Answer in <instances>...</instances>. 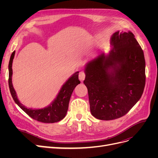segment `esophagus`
Instances as JSON below:
<instances>
[{
    "mask_svg": "<svg viewBox=\"0 0 158 158\" xmlns=\"http://www.w3.org/2000/svg\"><path fill=\"white\" fill-rule=\"evenodd\" d=\"M85 74L84 73V72H80L78 76L79 80L82 82V81L85 79Z\"/></svg>",
    "mask_w": 158,
    "mask_h": 158,
    "instance_id": "34e87169",
    "label": "esophagus"
}]
</instances>
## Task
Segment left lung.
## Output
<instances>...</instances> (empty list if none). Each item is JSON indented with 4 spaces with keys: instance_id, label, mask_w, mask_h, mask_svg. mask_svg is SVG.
I'll list each match as a JSON object with an SVG mask.
<instances>
[{
    "instance_id": "obj_1",
    "label": "left lung",
    "mask_w": 158,
    "mask_h": 158,
    "mask_svg": "<svg viewBox=\"0 0 158 158\" xmlns=\"http://www.w3.org/2000/svg\"><path fill=\"white\" fill-rule=\"evenodd\" d=\"M109 54L101 52L85 66L90 111L99 120L126 114L139 101L146 82L145 59L131 31L114 33Z\"/></svg>"
}]
</instances>
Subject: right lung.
I'll use <instances>...</instances> for the list:
<instances>
[{
	"label": "right lung",
	"instance_id": "1",
	"mask_svg": "<svg viewBox=\"0 0 158 158\" xmlns=\"http://www.w3.org/2000/svg\"><path fill=\"white\" fill-rule=\"evenodd\" d=\"M14 55H15V51H14L12 53L8 64V85L14 101L28 115L37 121L45 123H53L59 122L63 119L67 113L69 101L73 90L76 85L80 84V81L78 80L79 72H76L72 75L63 85L57 96L49 106L42 109L27 108L19 101L12 82V66Z\"/></svg>",
	"mask_w": 158,
	"mask_h": 158
}]
</instances>
